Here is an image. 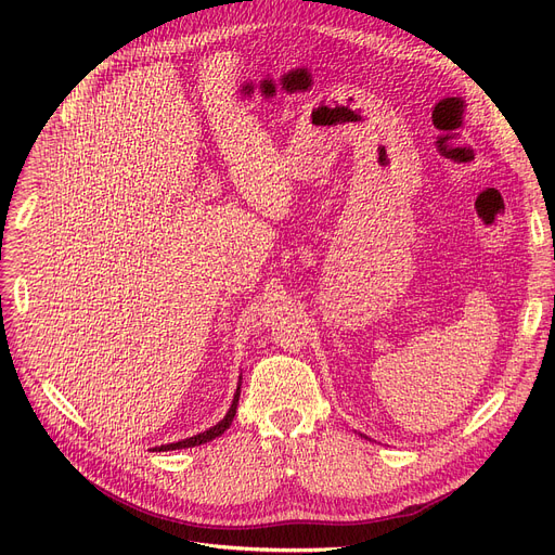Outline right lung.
Wrapping results in <instances>:
<instances>
[{
	"label": "right lung",
	"mask_w": 555,
	"mask_h": 555,
	"mask_svg": "<svg viewBox=\"0 0 555 555\" xmlns=\"http://www.w3.org/2000/svg\"><path fill=\"white\" fill-rule=\"evenodd\" d=\"M241 389V387H238ZM238 391H236V396H233V402H231V410L227 412V416L218 423V425H214L211 429H207V431H202V434H195V436H191V439H184V441H178V443H170V446H162L159 448V452H168V450H182V448H195V446H202V443H207V441H214L216 436H220V434H224V429L231 425V421H233V416H236V406H238ZM157 450V448H155Z\"/></svg>",
	"instance_id": "1"
}]
</instances>
